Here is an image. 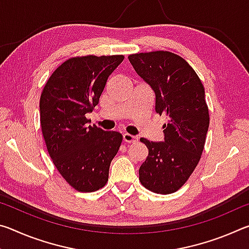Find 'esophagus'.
Here are the masks:
<instances>
[{
	"label": "esophagus",
	"instance_id": "esophagus-1",
	"mask_svg": "<svg viewBox=\"0 0 249 249\" xmlns=\"http://www.w3.org/2000/svg\"><path fill=\"white\" fill-rule=\"evenodd\" d=\"M123 141L125 142H135L137 141V137L136 136H133V135H130V134L125 133L123 135Z\"/></svg>",
	"mask_w": 249,
	"mask_h": 249
}]
</instances>
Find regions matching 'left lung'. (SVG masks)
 Here are the masks:
<instances>
[{"mask_svg": "<svg viewBox=\"0 0 249 249\" xmlns=\"http://www.w3.org/2000/svg\"><path fill=\"white\" fill-rule=\"evenodd\" d=\"M129 62L155 93V111L167 117L163 142L141 138L148 156L140 168L146 189L170 195L195 171L204 149L210 116L204 87L192 67L174 53H134Z\"/></svg>", "mask_w": 249, "mask_h": 249, "instance_id": "8db88e82", "label": "left lung"}]
</instances>
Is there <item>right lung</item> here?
I'll list each match as a JSON object with an SVG mask.
<instances>
[{
  "label": "right lung",
  "mask_w": 249,
  "mask_h": 249,
  "mask_svg": "<svg viewBox=\"0 0 249 249\" xmlns=\"http://www.w3.org/2000/svg\"><path fill=\"white\" fill-rule=\"evenodd\" d=\"M123 54L66 60L50 75L40 95V125L50 158L71 187L93 192L108 180L112 159L123 136L88 125L107 79Z\"/></svg>",
  "instance_id": "right-lung-1"
}]
</instances>
